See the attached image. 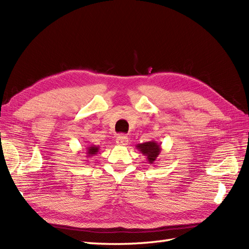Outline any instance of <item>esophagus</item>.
Returning a JSON list of instances; mask_svg holds the SVG:
<instances>
[{"label":"esophagus","mask_w":249,"mask_h":249,"mask_svg":"<svg viewBox=\"0 0 249 249\" xmlns=\"http://www.w3.org/2000/svg\"><path fill=\"white\" fill-rule=\"evenodd\" d=\"M116 143L119 145H127L128 144V138L124 135H120L116 137Z\"/></svg>","instance_id":"obj_1"}]
</instances>
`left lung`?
<instances>
[{"instance_id": "8db88e82", "label": "left lung", "mask_w": 249, "mask_h": 249, "mask_svg": "<svg viewBox=\"0 0 249 249\" xmlns=\"http://www.w3.org/2000/svg\"><path fill=\"white\" fill-rule=\"evenodd\" d=\"M136 149L145 156L149 163H155L161 152L160 143H158L156 141H149L144 142V143L137 144Z\"/></svg>"}]
</instances>
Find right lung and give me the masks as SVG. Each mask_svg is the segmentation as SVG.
Here are the masks:
<instances>
[{
  "mask_svg": "<svg viewBox=\"0 0 249 249\" xmlns=\"http://www.w3.org/2000/svg\"><path fill=\"white\" fill-rule=\"evenodd\" d=\"M99 151V145H89L87 147V157L89 158L95 156Z\"/></svg>",
  "mask_w": 249,
  "mask_h": 249,
  "instance_id": "1",
  "label": "right lung"
}]
</instances>
